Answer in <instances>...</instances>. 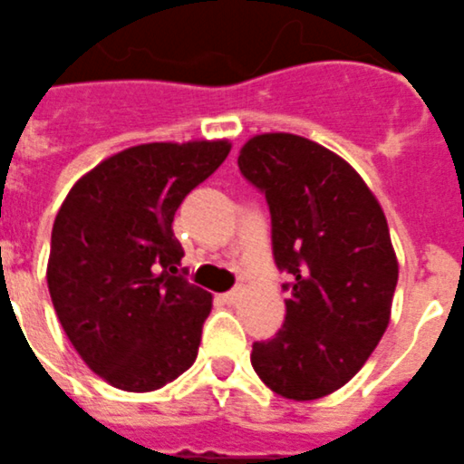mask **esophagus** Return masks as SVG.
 Wrapping results in <instances>:
<instances>
[{
  "mask_svg": "<svg viewBox=\"0 0 464 464\" xmlns=\"http://www.w3.org/2000/svg\"><path fill=\"white\" fill-rule=\"evenodd\" d=\"M240 299V292H237V289H233V292H227V294H221V301H224V304H236V301Z\"/></svg>",
  "mask_w": 464,
  "mask_h": 464,
  "instance_id": "obj_1",
  "label": "esophagus"
}]
</instances>
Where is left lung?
Returning <instances> with one entry per match:
<instances>
[{
  "mask_svg": "<svg viewBox=\"0 0 464 464\" xmlns=\"http://www.w3.org/2000/svg\"><path fill=\"white\" fill-rule=\"evenodd\" d=\"M237 168L266 193L273 256L292 276L285 324L249 360L285 400H320L360 372L390 324L400 264L388 219L353 165L305 137L255 135Z\"/></svg>",
  "mask_w": 464,
  "mask_h": 464,
  "instance_id": "8db88e82",
  "label": "left lung"
}]
</instances>
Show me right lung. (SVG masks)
I'll use <instances>...</instances> for the list:
<instances>
[{"instance_id": "right-lung-1", "label": "right lung", "mask_w": 464, "mask_h": 464, "mask_svg": "<svg viewBox=\"0 0 464 464\" xmlns=\"http://www.w3.org/2000/svg\"><path fill=\"white\" fill-rule=\"evenodd\" d=\"M228 151V140L137 144L88 170L60 205L48 292L76 353L114 388L151 392L196 362L212 294L179 276L172 221Z\"/></svg>"}]
</instances>
